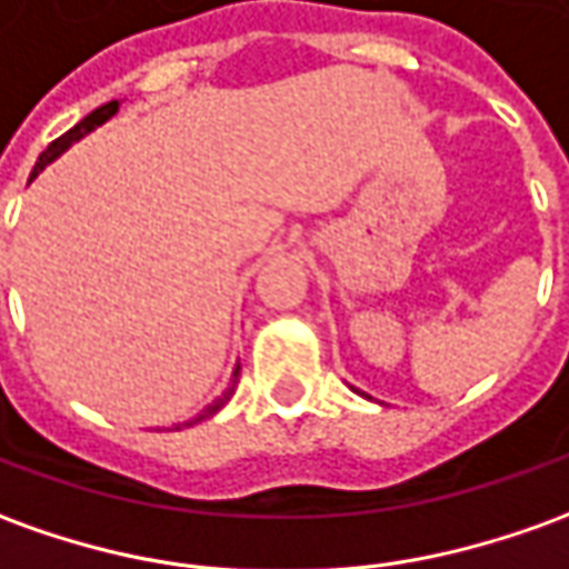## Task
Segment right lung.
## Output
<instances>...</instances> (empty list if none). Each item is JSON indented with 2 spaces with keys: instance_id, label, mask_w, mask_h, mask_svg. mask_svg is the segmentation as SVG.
<instances>
[{
  "instance_id": "right-lung-1",
  "label": "right lung",
  "mask_w": 569,
  "mask_h": 569,
  "mask_svg": "<svg viewBox=\"0 0 569 569\" xmlns=\"http://www.w3.org/2000/svg\"><path fill=\"white\" fill-rule=\"evenodd\" d=\"M117 110H119V101H107V104H101V107H98V110H91V113H89V117H86V119H79L77 126H73V129H70V132H67V134H61L58 141H51L49 150H42V157H39V162H36V166H33V172H30V181H33L36 174L42 172V169H46L49 162L58 160V157H61L63 150H70V147L77 144L79 138H86V134L94 132L98 126H104L107 119L113 117ZM237 376H240V367L233 369V376H230V385H228V388H224V395L216 397V400H212L209 407L202 409V412H197V416H193V419H190V422H184V425L202 422V419H209L212 412H218V409L224 407V403H228L230 397H233V391H237V381H240V379H237ZM178 428H181V425H174V431H178Z\"/></svg>"
}]
</instances>
